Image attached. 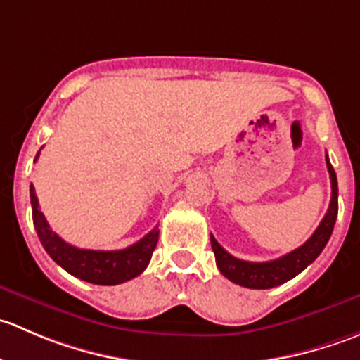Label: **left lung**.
Returning <instances> with one entry per match:
<instances>
[{
    "label": "left lung",
    "instance_id": "obj_1",
    "mask_svg": "<svg viewBox=\"0 0 360 360\" xmlns=\"http://www.w3.org/2000/svg\"><path fill=\"white\" fill-rule=\"evenodd\" d=\"M326 165H328L329 177H331V202H329V209L326 212L324 219L321 221L314 235L301 248L294 249L292 252L285 254L278 259L266 261V263H250V261L231 256L210 235V244H212L214 256H216V264L228 281L249 289H271L291 281L297 274H301L308 264L317 259V256L331 238L338 216V179L328 155H326Z\"/></svg>",
    "mask_w": 360,
    "mask_h": 360
}]
</instances>
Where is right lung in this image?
Listing matches in <instances>:
<instances>
[{
    "label": "right lung",
    "mask_w": 360,
    "mask_h": 360,
    "mask_svg": "<svg viewBox=\"0 0 360 360\" xmlns=\"http://www.w3.org/2000/svg\"><path fill=\"white\" fill-rule=\"evenodd\" d=\"M39 155V151H38ZM36 155V158H38ZM32 205V223L39 242L49 256L63 266L72 277L97 285H116L130 281L146 270L158 242V226H155L146 237L122 250H90L78 249L64 242L56 231H52L45 216L39 210L38 198L31 184L29 190Z\"/></svg>",
    "instance_id": "add662e5"
}]
</instances>
